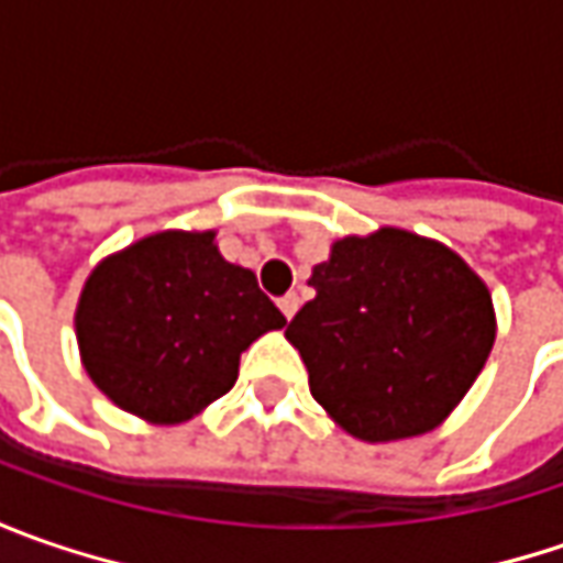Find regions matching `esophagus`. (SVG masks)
I'll use <instances>...</instances> for the list:
<instances>
[{
  "instance_id": "34e87169",
  "label": "esophagus",
  "mask_w": 563,
  "mask_h": 563,
  "mask_svg": "<svg viewBox=\"0 0 563 563\" xmlns=\"http://www.w3.org/2000/svg\"><path fill=\"white\" fill-rule=\"evenodd\" d=\"M278 310L285 313V319H291V316L300 310V297H297V294H285V297L278 300Z\"/></svg>"
}]
</instances>
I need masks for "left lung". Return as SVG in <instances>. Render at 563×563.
Wrapping results in <instances>:
<instances>
[{"label":"left lung","instance_id":"obj_1","mask_svg":"<svg viewBox=\"0 0 563 563\" xmlns=\"http://www.w3.org/2000/svg\"><path fill=\"white\" fill-rule=\"evenodd\" d=\"M316 297L285 329L310 391L354 439L422 435L461 404L495 344L486 282L404 228L341 238L310 275Z\"/></svg>","mask_w":563,"mask_h":563}]
</instances>
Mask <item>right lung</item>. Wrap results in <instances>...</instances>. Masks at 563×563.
Listing matches in <instances>:
<instances>
[{"label":"right lung","instance_id":"1","mask_svg":"<svg viewBox=\"0 0 563 563\" xmlns=\"http://www.w3.org/2000/svg\"><path fill=\"white\" fill-rule=\"evenodd\" d=\"M285 322L256 275L219 253L216 231H159L106 256L75 313L93 385L121 410L163 426L222 398L241 354Z\"/></svg>","mask_w":563,"mask_h":563}]
</instances>
